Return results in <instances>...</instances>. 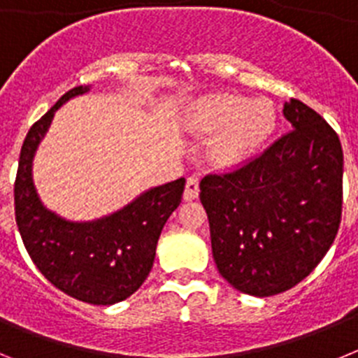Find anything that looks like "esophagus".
Segmentation results:
<instances>
[{
  "label": "esophagus",
  "instance_id": "esophagus-1",
  "mask_svg": "<svg viewBox=\"0 0 358 358\" xmlns=\"http://www.w3.org/2000/svg\"><path fill=\"white\" fill-rule=\"evenodd\" d=\"M199 197V179L195 176H189L185 188V201H194Z\"/></svg>",
  "mask_w": 358,
  "mask_h": 358
}]
</instances>
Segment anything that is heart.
Masks as SVG:
<instances>
[{
  "label": "heart",
  "mask_w": 358,
  "mask_h": 358,
  "mask_svg": "<svg viewBox=\"0 0 358 358\" xmlns=\"http://www.w3.org/2000/svg\"><path fill=\"white\" fill-rule=\"evenodd\" d=\"M194 127L215 134L210 147L211 163L233 169L248 159L267 140L276 125V115L267 100H251L240 94H211L194 107Z\"/></svg>",
  "instance_id": "heart-1"
}]
</instances>
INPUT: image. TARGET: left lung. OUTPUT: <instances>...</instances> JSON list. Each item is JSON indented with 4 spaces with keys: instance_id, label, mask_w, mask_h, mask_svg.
<instances>
[{
    "instance_id": "obj_1",
    "label": "left lung",
    "mask_w": 358,
    "mask_h": 358,
    "mask_svg": "<svg viewBox=\"0 0 358 358\" xmlns=\"http://www.w3.org/2000/svg\"><path fill=\"white\" fill-rule=\"evenodd\" d=\"M292 131L260 156L201 181L218 273L268 297L292 289L324 258L343 213V147L321 115L292 98Z\"/></svg>"
}]
</instances>
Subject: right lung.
Returning a JSON list of instances; mask_svg holds the SVG:
<instances>
[{"label":"right lung","mask_w":358,"mask_h":358,"mask_svg":"<svg viewBox=\"0 0 358 358\" xmlns=\"http://www.w3.org/2000/svg\"><path fill=\"white\" fill-rule=\"evenodd\" d=\"M87 90H69L28 131L14 182L15 222L31 262L53 287L90 305H115L147 280L161 229L181 202L185 177L94 222H68L46 210L31 181V159L55 110Z\"/></svg>","instance_id":"add662e5"}]
</instances>
